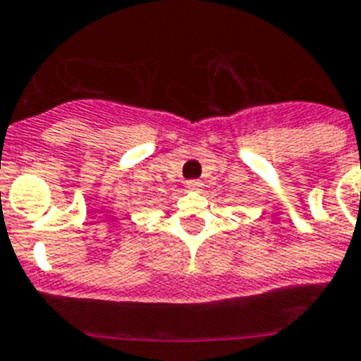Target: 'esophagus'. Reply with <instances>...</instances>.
<instances>
[{"mask_svg":"<svg viewBox=\"0 0 361 361\" xmlns=\"http://www.w3.org/2000/svg\"><path fill=\"white\" fill-rule=\"evenodd\" d=\"M187 189L192 190V192H200V190L204 189V181L189 180V181H187Z\"/></svg>","mask_w":361,"mask_h":361,"instance_id":"obj_1","label":"esophagus"}]
</instances>
